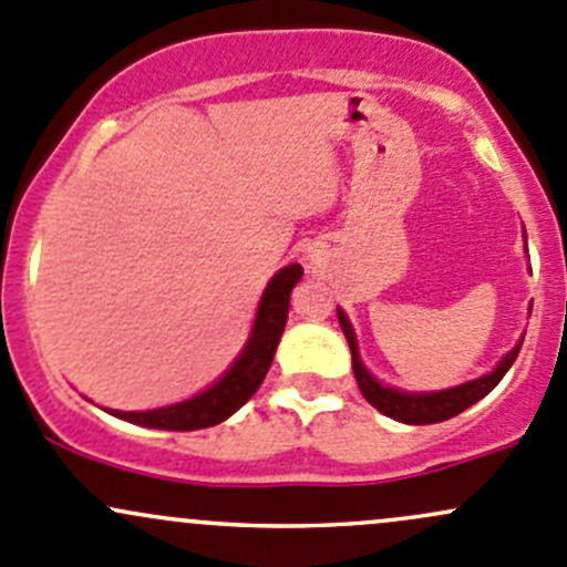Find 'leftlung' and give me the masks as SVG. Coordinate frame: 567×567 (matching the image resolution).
Here are the masks:
<instances>
[{
  "label": "left lung",
  "instance_id": "obj_1",
  "mask_svg": "<svg viewBox=\"0 0 567 567\" xmlns=\"http://www.w3.org/2000/svg\"><path fill=\"white\" fill-rule=\"evenodd\" d=\"M524 241H527V238H524ZM337 315H339V326H342L344 331V339H348L350 344V355H353V374H355V383H359V389L363 393V399H367L374 410H380V413L389 415V419L399 421V424H419V426L440 424V421H449L462 413V410L473 408L475 402H481V399H484L486 393L505 378V372H508L511 363L516 361V355H519L522 342H524L522 337L519 342H516L514 348L497 361V367H494L492 372H486L484 378L467 380V383L454 385V389H443V391H402V389H393V385L380 383V380L363 367L361 353H359V339H355V331L353 326H350L348 315H344L339 307H337Z\"/></svg>",
  "mask_w": 567,
  "mask_h": 567
}]
</instances>
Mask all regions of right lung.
I'll list each match as a JSON object with an SVG mask.
<instances>
[{"mask_svg": "<svg viewBox=\"0 0 567 567\" xmlns=\"http://www.w3.org/2000/svg\"><path fill=\"white\" fill-rule=\"evenodd\" d=\"M301 277L303 268L299 264H290L279 268L268 279L264 296H260L258 312H255L252 331H249V339L244 342L241 353L236 355V361L208 389L184 399V402L165 404V408L130 410V413L127 410H105V413L116 415V419L127 421V424L168 429V432H193V429L223 424L264 383L274 353H277L279 337H282L285 323H288L290 293H293L296 282Z\"/></svg>", "mask_w": 567, "mask_h": 567, "instance_id": "add662e5", "label": "right lung"}]
</instances>
